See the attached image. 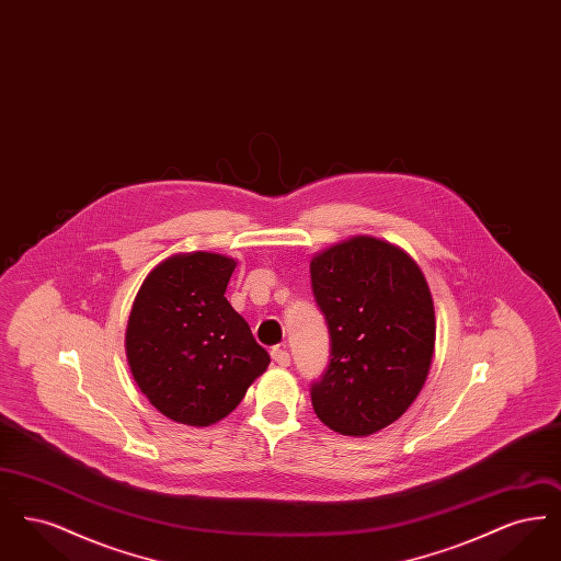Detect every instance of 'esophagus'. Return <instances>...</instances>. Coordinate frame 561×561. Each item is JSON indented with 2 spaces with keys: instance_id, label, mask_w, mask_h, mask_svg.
I'll return each instance as SVG.
<instances>
[{
  "instance_id": "esophagus-1",
  "label": "esophagus",
  "mask_w": 561,
  "mask_h": 561,
  "mask_svg": "<svg viewBox=\"0 0 561 561\" xmlns=\"http://www.w3.org/2000/svg\"><path fill=\"white\" fill-rule=\"evenodd\" d=\"M271 357L277 366H290V353L286 348L273 347L271 348Z\"/></svg>"
}]
</instances>
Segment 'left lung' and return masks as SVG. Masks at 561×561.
I'll list each match as a JSON object with an SVG mask.
<instances>
[{"mask_svg":"<svg viewBox=\"0 0 561 561\" xmlns=\"http://www.w3.org/2000/svg\"><path fill=\"white\" fill-rule=\"evenodd\" d=\"M311 286L332 345L311 387L313 410L341 435H373L396 423L427 380L435 351L427 279L398 245L355 236L311 259Z\"/></svg>","mask_w":561,"mask_h":561,"instance_id":"left-lung-1","label":"left lung"}]
</instances>
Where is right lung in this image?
Masks as SVG:
<instances>
[{"label":"right lung","instance_id":"obj_1","mask_svg":"<svg viewBox=\"0 0 561 561\" xmlns=\"http://www.w3.org/2000/svg\"><path fill=\"white\" fill-rule=\"evenodd\" d=\"M236 267L214 252L174 254L145 277L134 298L126 357L138 389L174 423H218L271 364L225 298Z\"/></svg>","mask_w":561,"mask_h":561}]
</instances>
